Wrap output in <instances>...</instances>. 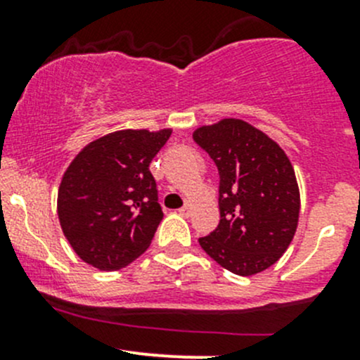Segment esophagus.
<instances>
[{
    "instance_id": "1",
    "label": "esophagus",
    "mask_w": 360,
    "mask_h": 360,
    "mask_svg": "<svg viewBox=\"0 0 360 360\" xmlns=\"http://www.w3.org/2000/svg\"><path fill=\"white\" fill-rule=\"evenodd\" d=\"M179 214H181V216H183V217L190 216V214H191V205H190V203H186V205H184L183 209H179Z\"/></svg>"
}]
</instances>
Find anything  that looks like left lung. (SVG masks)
<instances>
[{"instance_id": "left-lung-1", "label": "left lung", "mask_w": 360, "mask_h": 360, "mask_svg": "<svg viewBox=\"0 0 360 360\" xmlns=\"http://www.w3.org/2000/svg\"><path fill=\"white\" fill-rule=\"evenodd\" d=\"M193 139L219 170L221 219L202 249L228 271L250 277L277 263L300 219L291 160L263 130L240 118L202 125Z\"/></svg>"}]
</instances>
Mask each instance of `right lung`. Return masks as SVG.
I'll return each instance as SVG.
<instances>
[{
  "instance_id": "right-lung-1",
  "label": "right lung",
  "mask_w": 360,
  "mask_h": 360,
  "mask_svg": "<svg viewBox=\"0 0 360 360\" xmlns=\"http://www.w3.org/2000/svg\"><path fill=\"white\" fill-rule=\"evenodd\" d=\"M172 129H123L86 144L69 163L57 216L69 245L94 268L115 271L139 257L163 212L150 163Z\"/></svg>"
}]
</instances>
